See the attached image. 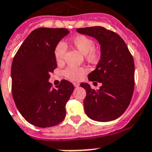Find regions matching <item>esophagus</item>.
Instances as JSON below:
<instances>
[{
  "label": "esophagus",
  "instance_id": "esophagus-1",
  "mask_svg": "<svg viewBox=\"0 0 152 152\" xmlns=\"http://www.w3.org/2000/svg\"><path fill=\"white\" fill-rule=\"evenodd\" d=\"M73 85H74V87H79L80 84L79 83H73Z\"/></svg>",
  "mask_w": 152,
  "mask_h": 152
}]
</instances>
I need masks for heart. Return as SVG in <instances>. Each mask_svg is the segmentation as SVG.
Wrapping results in <instances>:
<instances>
[{"label":"heart","mask_w":152,"mask_h":152,"mask_svg":"<svg viewBox=\"0 0 152 152\" xmlns=\"http://www.w3.org/2000/svg\"><path fill=\"white\" fill-rule=\"evenodd\" d=\"M72 44L84 54L85 59L89 62L96 61L100 56V51L94 46V42L88 36L80 35L74 36L71 39ZM67 51V46L64 42H59L54 48V56L58 64H62L64 59L65 54ZM85 69L80 67L68 66L65 68L63 74L67 79L77 81L81 79L85 74Z\"/></svg>","instance_id":"obj_1"}]
</instances>
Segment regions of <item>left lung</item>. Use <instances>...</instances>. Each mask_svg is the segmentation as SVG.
Wrapping results in <instances>:
<instances>
[{
  "mask_svg": "<svg viewBox=\"0 0 152 152\" xmlns=\"http://www.w3.org/2000/svg\"><path fill=\"white\" fill-rule=\"evenodd\" d=\"M77 32L94 37L101 44V59L89 73L90 81L102 83L98 91L81 83L86 91L85 113L97 122H110L124 113L134 87V63L126 42L115 32L102 26L78 28ZM97 84V83H96Z\"/></svg>",
  "mask_w": 152,
  "mask_h": 152,
  "instance_id": "8db88e82",
  "label": "left lung"
}]
</instances>
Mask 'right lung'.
I'll list each match as a JSON object with an SVG mask.
<instances>
[{
  "mask_svg": "<svg viewBox=\"0 0 152 152\" xmlns=\"http://www.w3.org/2000/svg\"><path fill=\"white\" fill-rule=\"evenodd\" d=\"M69 31L65 28H38L25 39L11 67L12 94L18 110L30 124L39 127L56 126L64 119L66 104L73 85L62 80L56 88L48 82L57 67L56 45Z\"/></svg>",
  "mask_w": 152,
  "mask_h": 152,
  "instance_id": "obj_1",
  "label": "right lung"
}]
</instances>
